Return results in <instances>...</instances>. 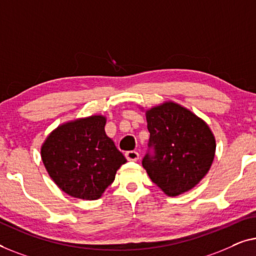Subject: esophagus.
<instances>
[{"instance_id": "esophagus-1", "label": "esophagus", "mask_w": 256, "mask_h": 256, "mask_svg": "<svg viewBox=\"0 0 256 256\" xmlns=\"http://www.w3.org/2000/svg\"><path fill=\"white\" fill-rule=\"evenodd\" d=\"M125 156L128 161H138L139 160V153L136 152V150H128V152L125 153Z\"/></svg>"}]
</instances>
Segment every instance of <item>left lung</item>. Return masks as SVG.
<instances>
[{
    "label": "left lung",
    "instance_id": "8db88e82",
    "mask_svg": "<svg viewBox=\"0 0 256 256\" xmlns=\"http://www.w3.org/2000/svg\"><path fill=\"white\" fill-rule=\"evenodd\" d=\"M154 156L142 160L150 178L175 197L198 184L210 170L216 139L205 122L181 104L166 100L145 111Z\"/></svg>",
    "mask_w": 256,
    "mask_h": 256
}]
</instances>
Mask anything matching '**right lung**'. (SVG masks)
<instances>
[{
  "label": "right lung",
  "mask_w": 256,
  "mask_h": 256,
  "mask_svg": "<svg viewBox=\"0 0 256 256\" xmlns=\"http://www.w3.org/2000/svg\"><path fill=\"white\" fill-rule=\"evenodd\" d=\"M103 114L60 124L42 142V164L53 182L75 198L98 200L126 159L106 136Z\"/></svg>",
  "instance_id": "add662e5"
}]
</instances>
